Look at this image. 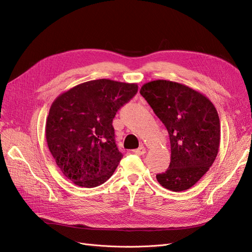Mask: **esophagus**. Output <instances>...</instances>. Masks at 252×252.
Here are the masks:
<instances>
[{
	"instance_id": "1",
	"label": "esophagus",
	"mask_w": 252,
	"mask_h": 252,
	"mask_svg": "<svg viewBox=\"0 0 252 252\" xmlns=\"http://www.w3.org/2000/svg\"><path fill=\"white\" fill-rule=\"evenodd\" d=\"M133 152L135 155H139V156H143L144 154H146V148H145L144 146H141V147H139L138 149H135V150H133Z\"/></svg>"
}]
</instances>
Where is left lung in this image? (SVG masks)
<instances>
[{
    "label": "left lung",
    "instance_id": "left-lung-1",
    "mask_svg": "<svg viewBox=\"0 0 252 252\" xmlns=\"http://www.w3.org/2000/svg\"><path fill=\"white\" fill-rule=\"evenodd\" d=\"M140 94L169 133L170 165L157 180L171 191L192 187L218 156L220 126L218 111L207 96L184 84L151 81Z\"/></svg>",
    "mask_w": 252,
    "mask_h": 252
}]
</instances>
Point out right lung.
<instances>
[{"mask_svg": "<svg viewBox=\"0 0 252 252\" xmlns=\"http://www.w3.org/2000/svg\"><path fill=\"white\" fill-rule=\"evenodd\" d=\"M138 93L135 83L88 81L61 94L50 106L46 141L59 168L73 184L93 188L113 174L123 155L112 120Z\"/></svg>", "mask_w": 252, "mask_h": 252, "instance_id": "obj_1", "label": "right lung"}]
</instances>
